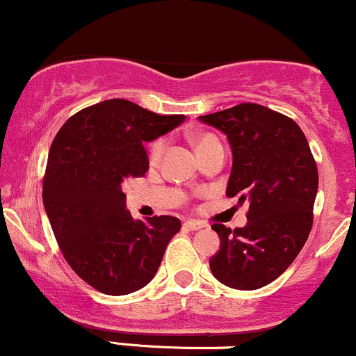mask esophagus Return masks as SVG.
Here are the masks:
<instances>
[{
    "label": "esophagus",
    "mask_w": 356,
    "mask_h": 356,
    "mask_svg": "<svg viewBox=\"0 0 356 356\" xmlns=\"http://www.w3.org/2000/svg\"><path fill=\"white\" fill-rule=\"evenodd\" d=\"M183 227L188 229V231H200V229L205 227V224L198 222V220H185V222H183Z\"/></svg>",
    "instance_id": "esophagus-1"
}]
</instances>
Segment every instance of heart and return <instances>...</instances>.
<instances>
[{
    "instance_id": "b5f03b06",
    "label": "heart",
    "mask_w": 356,
    "mask_h": 356,
    "mask_svg": "<svg viewBox=\"0 0 356 356\" xmlns=\"http://www.w3.org/2000/svg\"><path fill=\"white\" fill-rule=\"evenodd\" d=\"M192 143L198 152V151H202V149L212 146V144H217L219 140H217L212 134L202 132V134H195V136L192 137ZM163 151H164V140L156 139L154 143L151 144V147H149V161H158V159L161 158Z\"/></svg>"
}]
</instances>
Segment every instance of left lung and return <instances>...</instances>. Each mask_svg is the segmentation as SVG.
I'll return each mask as SVG.
<instances>
[{"label": "left lung", "mask_w": 356, "mask_h": 356, "mask_svg": "<svg viewBox=\"0 0 356 356\" xmlns=\"http://www.w3.org/2000/svg\"><path fill=\"white\" fill-rule=\"evenodd\" d=\"M198 118L222 131L231 144L225 195L250 202L244 227L212 225L220 250L210 270L232 289H261L292 265L309 238L319 185L316 159L292 118L258 103Z\"/></svg>", "instance_id": "obj_1"}]
</instances>
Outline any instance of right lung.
<instances>
[{
  "instance_id": "add662e5",
  "label": "right lung",
  "mask_w": 356,
  "mask_h": 356,
  "mask_svg": "<svg viewBox=\"0 0 356 356\" xmlns=\"http://www.w3.org/2000/svg\"><path fill=\"white\" fill-rule=\"evenodd\" d=\"M185 115H158L122 98L86 106L52 140L42 200L56 241L81 280L125 296L154 278L178 217L134 220L122 181L144 177V143L173 131Z\"/></svg>"
}]
</instances>
